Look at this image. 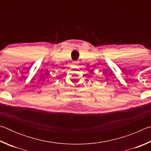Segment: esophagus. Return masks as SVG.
Here are the masks:
<instances>
[{"instance_id":"obj_1","label":"esophagus","mask_w":151,"mask_h":151,"mask_svg":"<svg viewBox=\"0 0 151 151\" xmlns=\"http://www.w3.org/2000/svg\"><path fill=\"white\" fill-rule=\"evenodd\" d=\"M73 64H74V65H77L78 64V61H74Z\"/></svg>"}]
</instances>
